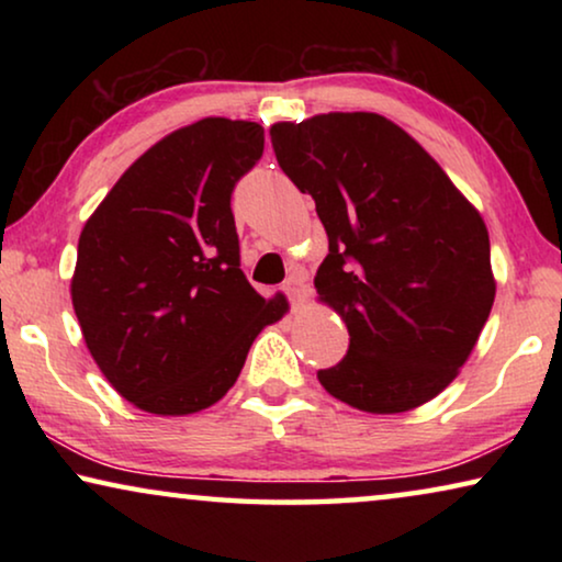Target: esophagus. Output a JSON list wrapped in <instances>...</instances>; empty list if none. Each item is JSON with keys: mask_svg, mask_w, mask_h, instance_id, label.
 I'll return each instance as SVG.
<instances>
[{"mask_svg": "<svg viewBox=\"0 0 562 562\" xmlns=\"http://www.w3.org/2000/svg\"><path fill=\"white\" fill-rule=\"evenodd\" d=\"M283 291H286V296L291 299V304H302L306 299V291H310V286H306V279L302 273H291L286 283H283Z\"/></svg>", "mask_w": 562, "mask_h": 562, "instance_id": "34e87169", "label": "esophagus"}]
</instances>
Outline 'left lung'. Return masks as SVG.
Here are the masks:
<instances>
[{
    "label": "left lung",
    "instance_id": "left-lung-1",
    "mask_svg": "<svg viewBox=\"0 0 562 562\" xmlns=\"http://www.w3.org/2000/svg\"><path fill=\"white\" fill-rule=\"evenodd\" d=\"M271 143L327 229L314 289L350 335L348 356L319 371V383L368 414L427 404L460 373L494 306L481 212L375 112L276 122Z\"/></svg>",
    "mask_w": 562,
    "mask_h": 562
}]
</instances>
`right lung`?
Masks as SVG:
<instances>
[{"label": "right lung", "mask_w": 562, "mask_h": 562, "mask_svg": "<svg viewBox=\"0 0 562 562\" xmlns=\"http://www.w3.org/2000/svg\"><path fill=\"white\" fill-rule=\"evenodd\" d=\"M263 127L204 117L143 153L79 237L71 302L83 342L122 398L158 417L217 404L258 333L289 312L240 271L235 183Z\"/></svg>", "instance_id": "add662e5"}]
</instances>
